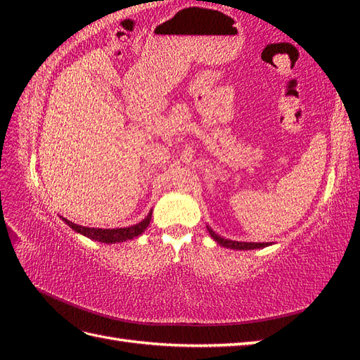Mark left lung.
Masks as SVG:
<instances>
[{
  "label": "left lung",
  "instance_id": "left-lung-1",
  "mask_svg": "<svg viewBox=\"0 0 360 360\" xmlns=\"http://www.w3.org/2000/svg\"><path fill=\"white\" fill-rule=\"evenodd\" d=\"M209 229V227H207ZM209 233L212 235V238L215 240L218 244L229 249H240V250H249V249H259V248H266L269 243H240V241H232V240H224L221 238L219 235L209 229Z\"/></svg>",
  "mask_w": 360,
  "mask_h": 360
}]
</instances>
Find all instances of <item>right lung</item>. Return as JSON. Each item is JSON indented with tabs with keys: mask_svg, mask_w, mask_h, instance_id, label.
I'll return each instance as SVG.
<instances>
[{
	"mask_svg": "<svg viewBox=\"0 0 360 360\" xmlns=\"http://www.w3.org/2000/svg\"><path fill=\"white\" fill-rule=\"evenodd\" d=\"M65 223L74 229L75 232H79L82 235L88 236L91 240L101 241V243H120V241H127V240H133L134 236L141 235L145 229L148 227L150 221H151V212L147 215V218L142 219L139 224L131 226V227H120V229H94V227H83L79 224H74L72 221H68L63 218Z\"/></svg>",
	"mask_w": 360,
	"mask_h": 360,
	"instance_id": "add662e5",
	"label": "right lung"
}]
</instances>
